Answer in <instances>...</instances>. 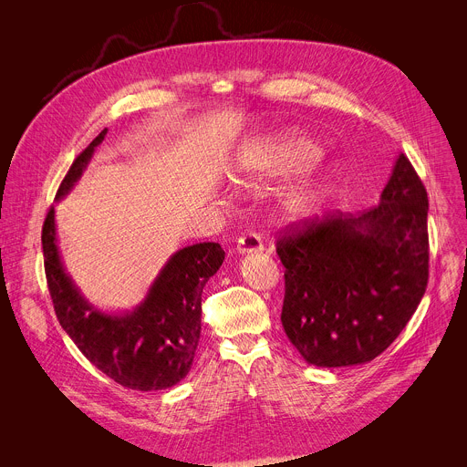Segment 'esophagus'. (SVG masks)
Here are the masks:
<instances>
[{
  "instance_id": "34e87169",
  "label": "esophagus",
  "mask_w": 467,
  "mask_h": 467,
  "mask_svg": "<svg viewBox=\"0 0 467 467\" xmlns=\"http://www.w3.org/2000/svg\"><path fill=\"white\" fill-rule=\"evenodd\" d=\"M236 251L240 254H249V253H262L264 251V244H262V238L254 233H247L244 234L238 244H236Z\"/></svg>"
}]
</instances>
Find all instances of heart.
Segmentation results:
<instances>
[{
  "label": "heart",
  "mask_w": 467,
  "mask_h": 467,
  "mask_svg": "<svg viewBox=\"0 0 467 467\" xmlns=\"http://www.w3.org/2000/svg\"><path fill=\"white\" fill-rule=\"evenodd\" d=\"M323 159L317 142L303 135H281L244 146L234 162V177L240 184L258 188L270 181L301 175L316 168ZM340 182V168H328L292 186L283 202L290 220H305L335 192Z\"/></svg>",
  "instance_id": "b5f03b06"
}]
</instances>
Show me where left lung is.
<instances>
[{
  "label": "left lung",
  "mask_w": 467,
  "mask_h": 467,
  "mask_svg": "<svg viewBox=\"0 0 467 467\" xmlns=\"http://www.w3.org/2000/svg\"><path fill=\"white\" fill-rule=\"evenodd\" d=\"M427 213V190L399 153L379 205L310 220L277 240L281 321L308 364H366L399 337L429 281Z\"/></svg>",
  "instance_id": "left-lung-1"
}]
</instances>
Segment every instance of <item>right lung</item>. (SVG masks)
<instances>
[{
    "label": "right lung",
    "mask_w": 467,
    "mask_h": 467,
    "mask_svg": "<svg viewBox=\"0 0 467 467\" xmlns=\"http://www.w3.org/2000/svg\"><path fill=\"white\" fill-rule=\"evenodd\" d=\"M107 130L103 129L74 161L55 202L78 184ZM42 249L57 319L99 371L125 388L140 391L171 388L188 375L202 337V294L225 260L220 244L203 242L175 251L144 299L125 312L96 308L66 272L53 207L44 222Z\"/></svg>",
    "instance_id": "1"
}]
</instances>
